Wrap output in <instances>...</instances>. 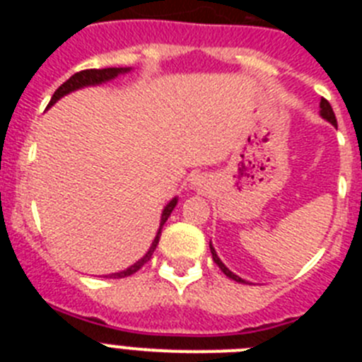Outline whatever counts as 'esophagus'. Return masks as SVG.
Segmentation results:
<instances>
[{
	"label": "esophagus",
	"instance_id": "34e87169",
	"mask_svg": "<svg viewBox=\"0 0 362 362\" xmlns=\"http://www.w3.org/2000/svg\"><path fill=\"white\" fill-rule=\"evenodd\" d=\"M190 183H192V187L196 188V190H199V192H204V190H206V187H209V181H206V177H204V175H201V174L194 175V177L190 179Z\"/></svg>",
	"mask_w": 362,
	"mask_h": 362
}]
</instances>
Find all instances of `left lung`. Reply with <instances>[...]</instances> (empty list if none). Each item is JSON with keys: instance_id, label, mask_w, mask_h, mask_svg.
I'll list each match as a JSON object with an SVG mask.
<instances>
[{"instance_id": "8db88e82", "label": "left lung", "mask_w": 362, "mask_h": 362, "mask_svg": "<svg viewBox=\"0 0 362 362\" xmlns=\"http://www.w3.org/2000/svg\"><path fill=\"white\" fill-rule=\"evenodd\" d=\"M319 108H321V110H319V114H321L322 119H326V121H328V123H330V124H334V127H337V119H335L334 110H332L330 103H328V101H326V99H321V103H319ZM210 252H212L214 263H216L217 267L221 268V272H223V274H225L226 277H230V279H233V281H238V283H246L245 279H241V277L235 276V274H233V272H230L228 268H226V264L223 263V261H221L219 255H217V252H216V248H214V246H212V241H210Z\"/></svg>"}]
</instances>
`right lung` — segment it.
I'll return each mask as SVG.
<instances>
[{
    "label": "right lung",
    "instance_id": "1",
    "mask_svg": "<svg viewBox=\"0 0 362 362\" xmlns=\"http://www.w3.org/2000/svg\"><path fill=\"white\" fill-rule=\"evenodd\" d=\"M130 70H132L130 66H124V69H123V66H121V69L110 66V69H90V70H81V72L74 74L72 78L66 79V81L63 83V85L59 86L56 92H54L52 99H50V103H49V107H47V108L52 107L54 103H57L59 99L65 98V95L70 94V92H76V90H79V88H85V86L103 85V83H108V81H112V79H116L117 76H121V74H129ZM175 204H177V197H172V201H168V204H166L165 209H163L158 233H156V238H153L152 245H150V248H148V252H146V254L143 255L139 261H136L132 267L127 268V270L116 272V274H110V276H105V277H110V279H121V277L132 276V274H136V272L139 270V268H141L143 264L146 263V261H150V257H152L153 250H156V246H158V243H159V238H161L163 225H165L166 219L170 217L172 210L175 209Z\"/></svg>",
    "mask_w": 362,
    "mask_h": 362
}]
</instances>
